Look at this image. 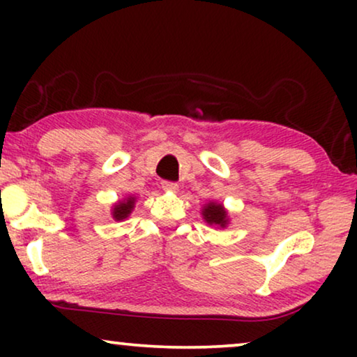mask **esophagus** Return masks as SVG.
Returning <instances> with one entry per match:
<instances>
[{"label": "esophagus", "instance_id": "esophagus-1", "mask_svg": "<svg viewBox=\"0 0 357 357\" xmlns=\"http://www.w3.org/2000/svg\"><path fill=\"white\" fill-rule=\"evenodd\" d=\"M160 187H162L164 192H172V193H175L178 190V185L177 183L167 182V180H165V182H162V185H160Z\"/></svg>", "mask_w": 357, "mask_h": 357}]
</instances>
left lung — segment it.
Wrapping results in <instances>:
<instances>
[{"mask_svg":"<svg viewBox=\"0 0 357 357\" xmlns=\"http://www.w3.org/2000/svg\"><path fill=\"white\" fill-rule=\"evenodd\" d=\"M202 214H203V219L209 224V226H218V227L224 229L229 224L227 211L224 209L221 203L209 202L206 206L203 208Z\"/></svg>","mask_w":357,"mask_h":357,"instance_id":"1","label":"left lung"}]
</instances>
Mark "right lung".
I'll return each instance as SVG.
<instances>
[{"label": "right lung", "mask_w": 357, "mask_h": 357, "mask_svg": "<svg viewBox=\"0 0 357 357\" xmlns=\"http://www.w3.org/2000/svg\"><path fill=\"white\" fill-rule=\"evenodd\" d=\"M135 197H126L125 199H121V202L114 204V208H112V216H114L115 221H123V219L128 218L135 208Z\"/></svg>", "instance_id": "right-lung-1"}]
</instances>
